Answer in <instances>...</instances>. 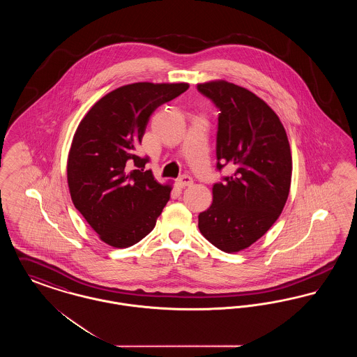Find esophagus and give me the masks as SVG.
<instances>
[{
  "label": "esophagus",
  "instance_id": "34e87169",
  "mask_svg": "<svg viewBox=\"0 0 357 357\" xmlns=\"http://www.w3.org/2000/svg\"><path fill=\"white\" fill-rule=\"evenodd\" d=\"M192 178L190 175H182L179 179H178V183L182 187L191 186L192 185Z\"/></svg>",
  "mask_w": 357,
  "mask_h": 357
}]
</instances>
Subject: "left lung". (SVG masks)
Returning <instances> with one entry per match:
<instances>
[{
	"instance_id": "left-lung-1",
	"label": "left lung",
	"mask_w": 357,
	"mask_h": 357,
	"mask_svg": "<svg viewBox=\"0 0 357 357\" xmlns=\"http://www.w3.org/2000/svg\"><path fill=\"white\" fill-rule=\"evenodd\" d=\"M198 91L220 108L217 169L234 172L213 186V204L198 227L225 253H238L262 237L288 199L291 153L287 131L272 108L249 89L213 80Z\"/></svg>"
}]
</instances>
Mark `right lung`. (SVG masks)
Returning a JSON list of instances; mask_svg holds the SVG:
<instances>
[{
  "label": "right lung",
  "mask_w": 357,
  "mask_h": 357,
  "mask_svg": "<svg viewBox=\"0 0 357 357\" xmlns=\"http://www.w3.org/2000/svg\"><path fill=\"white\" fill-rule=\"evenodd\" d=\"M187 83L123 85L95 102L72 139L69 192L85 221L112 248H130L151 233L170 199L147 158L135 155L153 111L187 91ZM135 168V171L132 169Z\"/></svg>",
  "instance_id": "right-lung-1"
}]
</instances>
